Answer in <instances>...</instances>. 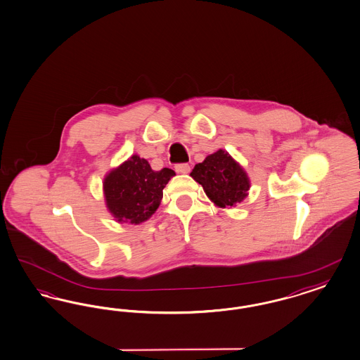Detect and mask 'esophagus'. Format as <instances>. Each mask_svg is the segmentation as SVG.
<instances>
[{"label":"esophagus","instance_id":"esophagus-1","mask_svg":"<svg viewBox=\"0 0 360 360\" xmlns=\"http://www.w3.org/2000/svg\"><path fill=\"white\" fill-rule=\"evenodd\" d=\"M175 172L179 174H187L190 172V166L187 163H176L175 165Z\"/></svg>","mask_w":360,"mask_h":360}]
</instances>
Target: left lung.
I'll use <instances>...</instances> for the list:
<instances>
[{"label": "left lung", "mask_w": 360, "mask_h": 360, "mask_svg": "<svg viewBox=\"0 0 360 360\" xmlns=\"http://www.w3.org/2000/svg\"><path fill=\"white\" fill-rule=\"evenodd\" d=\"M190 175L219 207H231L240 203L248 195L250 186L246 173L224 150H218L195 165Z\"/></svg>", "instance_id": "8db88e82"}]
</instances>
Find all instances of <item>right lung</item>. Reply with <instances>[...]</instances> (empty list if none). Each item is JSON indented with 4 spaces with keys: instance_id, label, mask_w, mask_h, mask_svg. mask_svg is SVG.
I'll list each match as a JSON object with an SVG mask.
<instances>
[{
    "instance_id": "right-lung-1",
    "label": "right lung",
    "mask_w": 360,
    "mask_h": 360,
    "mask_svg": "<svg viewBox=\"0 0 360 360\" xmlns=\"http://www.w3.org/2000/svg\"><path fill=\"white\" fill-rule=\"evenodd\" d=\"M173 175L172 169L154 172L146 159L132 155L104 179L108 210L120 222H143L158 209L163 188Z\"/></svg>"
}]
</instances>
